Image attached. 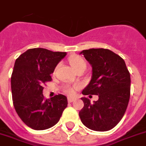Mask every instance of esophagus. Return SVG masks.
Instances as JSON below:
<instances>
[{
	"instance_id": "esophagus-1",
	"label": "esophagus",
	"mask_w": 146,
	"mask_h": 146,
	"mask_svg": "<svg viewBox=\"0 0 146 146\" xmlns=\"http://www.w3.org/2000/svg\"><path fill=\"white\" fill-rule=\"evenodd\" d=\"M73 101H74V98H70V97L68 98V102H73Z\"/></svg>"
}]
</instances>
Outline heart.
<instances>
[{"instance_id":"1","label":"heart","mask_w":146,"mask_h":146,"mask_svg":"<svg viewBox=\"0 0 146 146\" xmlns=\"http://www.w3.org/2000/svg\"><path fill=\"white\" fill-rule=\"evenodd\" d=\"M69 62H70V66H72L73 70H77L80 69H84L85 70L87 64H86L85 60L80 55H72L69 58ZM75 88H73L72 86L67 85L64 87L63 92L68 95H72L74 93Z\"/></svg>"}]
</instances>
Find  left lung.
I'll use <instances>...</instances> for the list:
<instances>
[{"label": "left lung", "mask_w": 146, "mask_h": 146, "mask_svg": "<svg viewBox=\"0 0 146 146\" xmlns=\"http://www.w3.org/2000/svg\"><path fill=\"white\" fill-rule=\"evenodd\" d=\"M80 54L92 66V80L82 94L98 95V100L91 103L88 98H81L84 106L80 111V118L91 130L110 131L120 121L127 107L130 73L122 58L109 49L92 48Z\"/></svg>", "instance_id": "8db88e82"}]
</instances>
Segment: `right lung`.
<instances>
[{"mask_svg": "<svg viewBox=\"0 0 146 146\" xmlns=\"http://www.w3.org/2000/svg\"><path fill=\"white\" fill-rule=\"evenodd\" d=\"M66 52L31 48L18 58L11 74V85L15 110L24 123L33 130L55 125L66 108L67 98L54 95L45 99L44 85L51 81V74Z\"/></svg>", "mask_w": 146, "mask_h": 146, "instance_id": "obj_1", "label": "right lung"}]
</instances>
